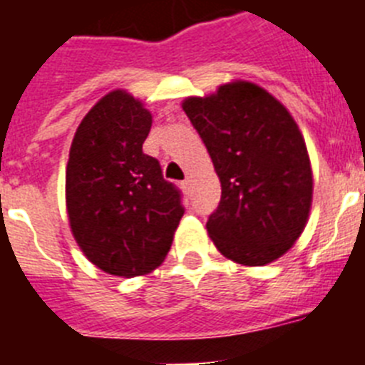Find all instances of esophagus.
<instances>
[{
  "label": "esophagus",
  "mask_w": 365,
  "mask_h": 365,
  "mask_svg": "<svg viewBox=\"0 0 365 365\" xmlns=\"http://www.w3.org/2000/svg\"><path fill=\"white\" fill-rule=\"evenodd\" d=\"M182 188H185L186 192H190V190H192V179L182 180Z\"/></svg>",
  "instance_id": "34e87169"
}]
</instances>
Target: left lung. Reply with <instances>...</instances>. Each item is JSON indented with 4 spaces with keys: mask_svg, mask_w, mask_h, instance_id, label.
Here are the masks:
<instances>
[{
    "mask_svg": "<svg viewBox=\"0 0 365 365\" xmlns=\"http://www.w3.org/2000/svg\"><path fill=\"white\" fill-rule=\"evenodd\" d=\"M221 180L206 230L219 252L248 267L289 250L309 219L312 172L298 124L282 102L250 82H230L182 102Z\"/></svg>",
    "mask_w": 365,
    "mask_h": 365,
    "instance_id": "8db88e82",
    "label": "left lung"
}]
</instances>
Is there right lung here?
<instances>
[{"label":"right lung","instance_id":"add662e5","mask_svg":"<svg viewBox=\"0 0 365 365\" xmlns=\"http://www.w3.org/2000/svg\"><path fill=\"white\" fill-rule=\"evenodd\" d=\"M151 113L130 93L111 91L74 133L66 201L74 240L93 265L143 276L160 265L185 214L180 190L143 151Z\"/></svg>","mask_w":365,"mask_h":365}]
</instances>
